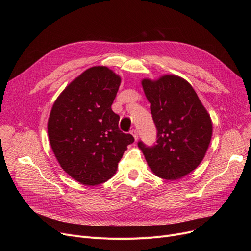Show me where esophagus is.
Instances as JSON below:
<instances>
[{"mask_svg":"<svg viewBox=\"0 0 251 251\" xmlns=\"http://www.w3.org/2000/svg\"><path fill=\"white\" fill-rule=\"evenodd\" d=\"M131 134H132V135L134 136V139H135V140L138 139V132H137L136 129H132V130H131Z\"/></svg>","mask_w":251,"mask_h":251,"instance_id":"obj_1","label":"esophagus"}]
</instances>
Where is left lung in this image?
<instances>
[{
  "instance_id": "obj_1",
  "label": "left lung",
  "mask_w": 251,
  "mask_h": 251,
  "mask_svg": "<svg viewBox=\"0 0 251 251\" xmlns=\"http://www.w3.org/2000/svg\"><path fill=\"white\" fill-rule=\"evenodd\" d=\"M142 87L156 128V143L141 149L152 172L176 180L197 168L213 133L210 117L192 86L183 78L165 75L159 80L143 79Z\"/></svg>"
}]
</instances>
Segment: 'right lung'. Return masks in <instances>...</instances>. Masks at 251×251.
I'll return each mask as SVG.
<instances>
[{"mask_svg": "<svg viewBox=\"0 0 251 251\" xmlns=\"http://www.w3.org/2000/svg\"><path fill=\"white\" fill-rule=\"evenodd\" d=\"M121 78L103 66L91 67L66 87L52 105L48 133L66 173L84 185L108 181L117 171L131 134L119 129L112 110Z\"/></svg>", "mask_w": 251, "mask_h": 251, "instance_id": "obj_1", "label": "right lung"}]
</instances>
